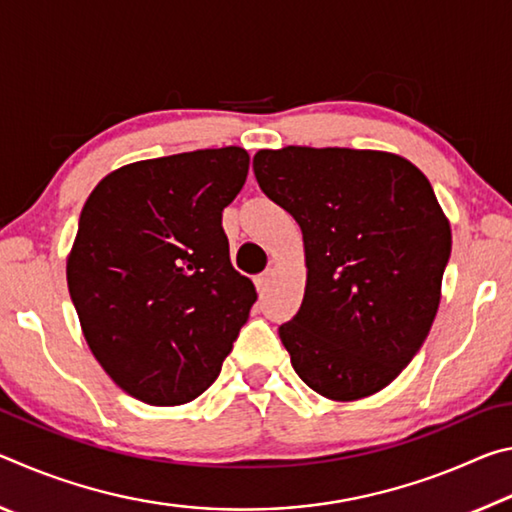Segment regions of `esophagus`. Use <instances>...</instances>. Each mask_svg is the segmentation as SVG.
I'll use <instances>...</instances> for the list:
<instances>
[{
    "instance_id": "1",
    "label": "esophagus",
    "mask_w": 512,
    "mask_h": 512,
    "mask_svg": "<svg viewBox=\"0 0 512 512\" xmlns=\"http://www.w3.org/2000/svg\"><path fill=\"white\" fill-rule=\"evenodd\" d=\"M271 277H273V271H266V273L255 277V284H257L259 293H264L268 289V282H271Z\"/></svg>"
}]
</instances>
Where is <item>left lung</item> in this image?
<instances>
[{"instance_id":"obj_1","label":"left lung","mask_w":512,"mask_h":512,"mask_svg":"<svg viewBox=\"0 0 512 512\" xmlns=\"http://www.w3.org/2000/svg\"><path fill=\"white\" fill-rule=\"evenodd\" d=\"M262 192L302 230L307 282L280 339L332 402L386 388L422 348L443 298L452 228L427 176L372 149H262Z\"/></svg>"}]
</instances>
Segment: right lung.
<instances>
[{
	"instance_id": "1",
	"label": "right lung",
	"mask_w": 512,
	"mask_h": 512,
	"mask_svg": "<svg viewBox=\"0 0 512 512\" xmlns=\"http://www.w3.org/2000/svg\"><path fill=\"white\" fill-rule=\"evenodd\" d=\"M248 164L241 146L131 162L83 205L67 289L94 359L135 400H196L248 320L255 284L221 228Z\"/></svg>"
}]
</instances>
